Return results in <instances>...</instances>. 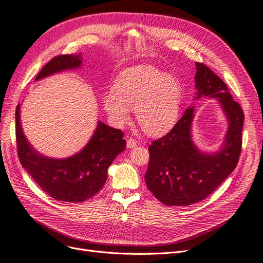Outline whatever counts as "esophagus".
<instances>
[{
	"label": "esophagus",
	"instance_id": "esophagus-1",
	"mask_svg": "<svg viewBox=\"0 0 263 263\" xmlns=\"http://www.w3.org/2000/svg\"><path fill=\"white\" fill-rule=\"evenodd\" d=\"M137 141H135L134 139H132V138H128L126 139V146H128L129 148H133V147H135L137 146Z\"/></svg>",
	"mask_w": 263,
	"mask_h": 263
}]
</instances>
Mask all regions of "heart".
Masks as SVG:
<instances>
[{
  "mask_svg": "<svg viewBox=\"0 0 263 263\" xmlns=\"http://www.w3.org/2000/svg\"><path fill=\"white\" fill-rule=\"evenodd\" d=\"M181 100L182 85L179 80L155 66L140 64L118 75L114 92L104 97V107L116 124L128 121L130 109L135 110L143 131L156 135L175 123Z\"/></svg>",
  "mask_w": 263,
  "mask_h": 263,
  "instance_id": "b5f03b06",
  "label": "heart"
}]
</instances>
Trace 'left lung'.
I'll list each match as a JSON object with an SVG mask.
<instances>
[{"mask_svg":"<svg viewBox=\"0 0 263 263\" xmlns=\"http://www.w3.org/2000/svg\"><path fill=\"white\" fill-rule=\"evenodd\" d=\"M197 99L217 98L230 122L222 149L215 154L200 152L191 140L193 107L185 110L174 128L148 146L145 174L148 190L168 206H187L204 200L236 168L241 152L243 111L226 84L209 67L196 62Z\"/></svg>","mask_w":263,"mask_h":263,"instance_id":"obj_1","label":"left lung"}]
</instances>
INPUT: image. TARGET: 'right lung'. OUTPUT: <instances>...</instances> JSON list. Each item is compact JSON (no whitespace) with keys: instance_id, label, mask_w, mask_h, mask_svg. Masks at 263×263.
<instances>
[{"instance_id":"obj_1","label":"right lung","mask_w":263,"mask_h":263,"mask_svg":"<svg viewBox=\"0 0 263 263\" xmlns=\"http://www.w3.org/2000/svg\"><path fill=\"white\" fill-rule=\"evenodd\" d=\"M81 54H61L52 58L36 80L53 73L81 66ZM21 105L15 111L16 145L22 166L48 196L64 202H83L95 196L107 179L108 167L125 149L123 132L98 122L97 129L80 153L69 158L53 159L40 155L23 133L20 120Z\"/></svg>"}]
</instances>
